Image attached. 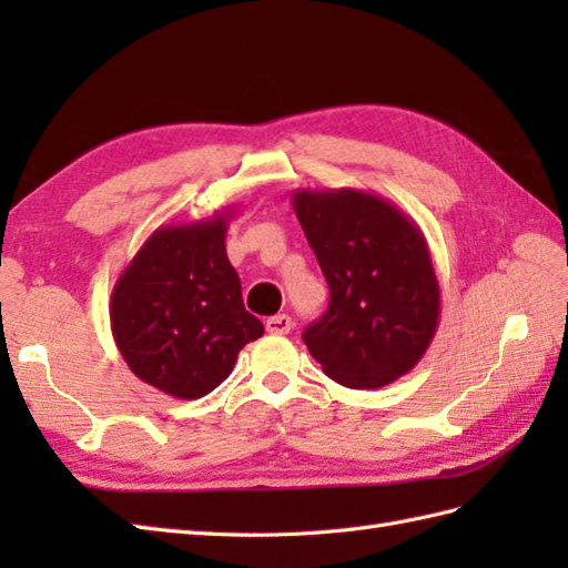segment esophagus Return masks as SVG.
I'll return each instance as SVG.
<instances>
[{
  "instance_id": "34e87169",
  "label": "esophagus",
  "mask_w": 568,
  "mask_h": 568,
  "mask_svg": "<svg viewBox=\"0 0 568 568\" xmlns=\"http://www.w3.org/2000/svg\"><path fill=\"white\" fill-rule=\"evenodd\" d=\"M265 329H268L271 334H287L293 329V320L287 315H275V317H268L265 320Z\"/></svg>"
}]
</instances>
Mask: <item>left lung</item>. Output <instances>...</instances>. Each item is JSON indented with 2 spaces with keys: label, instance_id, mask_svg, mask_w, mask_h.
Instances as JSON below:
<instances>
[{
  "label": "left lung",
  "instance_id": "left-lung-1",
  "mask_svg": "<svg viewBox=\"0 0 568 568\" xmlns=\"http://www.w3.org/2000/svg\"><path fill=\"white\" fill-rule=\"evenodd\" d=\"M293 210L329 285L303 339L322 371L354 390L417 366L439 324V283L415 220L364 190H297Z\"/></svg>",
  "mask_w": 568,
  "mask_h": 568
}]
</instances>
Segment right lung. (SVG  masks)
<instances>
[{
	"label": "right lung",
	"instance_id": "right-lung-1",
	"mask_svg": "<svg viewBox=\"0 0 568 568\" xmlns=\"http://www.w3.org/2000/svg\"><path fill=\"white\" fill-rule=\"evenodd\" d=\"M234 210L212 220L165 224L119 275L110 322L131 373L165 395L195 400L229 378L236 356L263 336L226 258Z\"/></svg>",
	"mask_w": 568,
	"mask_h": 568
}]
</instances>
